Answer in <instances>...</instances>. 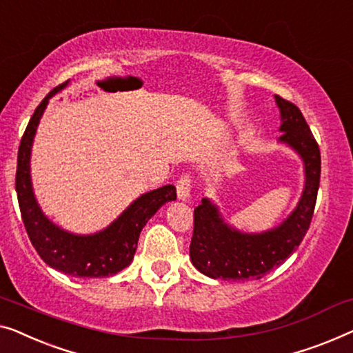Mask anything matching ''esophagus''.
<instances>
[{"instance_id": "obj_1", "label": "esophagus", "mask_w": 353, "mask_h": 353, "mask_svg": "<svg viewBox=\"0 0 353 353\" xmlns=\"http://www.w3.org/2000/svg\"><path fill=\"white\" fill-rule=\"evenodd\" d=\"M176 196L180 201H188L191 196V176L181 175L180 180L176 181Z\"/></svg>"}]
</instances>
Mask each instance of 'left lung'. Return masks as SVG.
Listing matches in <instances>:
<instances>
[{
    "label": "left lung",
    "mask_w": 353,
    "mask_h": 353,
    "mask_svg": "<svg viewBox=\"0 0 353 353\" xmlns=\"http://www.w3.org/2000/svg\"><path fill=\"white\" fill-rule=\"evenodd\" d=\"M280 110V145L301 157L304 188L296 207L277 226L263 232H243L229 224L210 199L194 210V234L189 247L199 272L219 280H258L296 252L310 226L320 185V150L299 108L275 95Z\"/></svg>",
    "instance_id": "obj_1"
}]
</instances>
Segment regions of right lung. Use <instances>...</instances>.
<instances>
[{
  "mask_svg": "<svg viewBox=\"0 0 353 353\" xmlns=\"http://www.w3.org/2000/svg\"><path fill=\"white\" fill-rule=\"evenodd\" d=\"M68 84L70 81H66L44 97L25 129L19 146L15 175L19 207L28 237L46 264L71 277H111L132 263L141 229L164 203L175 201L176 188L165 185L141 194L113 223L94 234L70 232L46 216L33 191L30 173L32 148L49 100Z\"/></svg>",
  "mask_w": 353,
  "mask_h": 353,
  "instance_id": "1",
  "label": "right lung"
}]
</instances>
